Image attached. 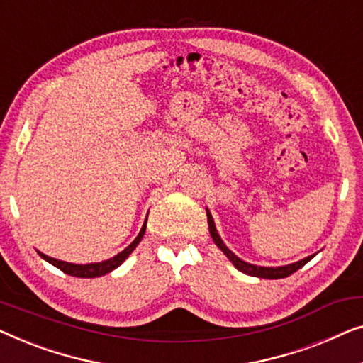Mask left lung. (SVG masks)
Wrapping results in <instances>:
<instances>
[{
  "mask_svg": "<svg viewBox=\"0 0 363 363\" xmlns=\"http://www.w3.org/2000/svg\"><path fill=\"white\" fill-rule=\"evenodd\" d=\"M206 216H208V228H210V235L213 238V241H215V245L220 247L223 252H225V256L233 262V264H235L236 269L241 271V272H245V274H250V276H255V277H262V279H282V277L291 276L292 272H296L297 269H301L302 266L307 264V262H309L312 257L317 255V252H315V255L307 256V257H304V259L292 262V264L277 266V267H267V266L251 264V262H246V261H242L241 257H238L235 252H233L230 247H228L225 242H223L221 236L218 235L215 221H213V216H211V213H210V210H208V208H206Z\"/></svg>",
  "mask_w": 363,
  "mask_h": 363,
  "instance_id": "1",
  "label": "left lung"
}]
</instances>
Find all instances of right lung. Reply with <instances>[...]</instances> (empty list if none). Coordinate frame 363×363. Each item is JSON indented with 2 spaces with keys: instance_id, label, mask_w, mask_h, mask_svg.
Listing matches in <instances>:
<instances>
[{
  "instance_id": "add662e5",
  "label": "right lung",
  "mask_w": 363,
  "mask_h": 363,
  "mask_svg": "<svg viewBox=\"0 0 363 363\" xmlns=\"http://www.w3.org/2000/svg\"><path fill=\"white\" fill-rule=\"evenodd\" d=\"M145 228H147V220L143 223L140 233H138L135 240H133L130 245H128L125 250L118 252L111 259H106V261H101V262H89V264H74V262H67V261H61V259H54L51 256H46L44 252L38 251L39 256L43 257L44 261H48L49 264L56 266L57 269H61L62 272H66L69 276H76V277H99V276H106L108 272H112L113 269H117L118 266L122 264L123 261L127 259L128 256L132 255V251L135 250L138 242L142 241L143 235H145Z\"/></svg>"
}]
</instances>
